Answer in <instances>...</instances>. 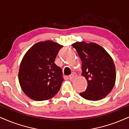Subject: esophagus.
<instances>
[{
    "label": "esophagus",
    "instance_id": "34e87169",
    "mask_svg": "<svg viewBox=\"0 0 129 129\" xmlns=\"http://www.w3.org/2000/svg\"><path fill=\"white\" fill-rule=\"evenodd\" d=\"M77 77V74H76V73H75V72H72V74H71V75H70L69 78L71 79H73V78H75Z\"/></svg>",
    "mask_w": 129,
    "mask_h": 129
}]
</instances>
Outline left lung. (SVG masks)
<instances>
[{
  "instance_id": "8db88e82",
  "label": "left lung",
  "mask_w": 129,
  "mask_h": 129,
  "mask_svg": "<svg viewBox=\"0 0 129 129\" xmlns=\"http://www.w3.org/2000/svg\"><path fill=\"white\" fill-rule=\"evenodd\" d=\"M72 46L81 60L82 75L88 83L85 91L79 95L88 101L105 98L112 90L115 82V67L112 57L96 43L77 42Z\"/></svg>"
}]
</instances>
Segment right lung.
<instances>
[{
    "label": "right lung",
    "mask_w": 129,
    "mask_h": 129,
    "mask_svg": "<svg viewBox=\"0 0 129 129\" xmlns=\"http://www.w3.org/2000/svg\"><path fill=\"white\" fill-rule=\"evenodd\" d=\"M63 45L51 41L33 45L21 62L18 79L24 93L36 101L48 100L59 91L64 79L55 58Z\"/></svg>",
    "instance_id": "add662e5"
}]
</instances>
